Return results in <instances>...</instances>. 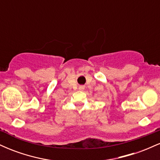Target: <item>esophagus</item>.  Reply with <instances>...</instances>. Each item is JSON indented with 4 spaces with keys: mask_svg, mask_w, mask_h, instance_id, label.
<instances>
[{
    "mask_svg": "<svg viewBox=\"0 0 160 160\" xmlns=\"http://www.w3.org/2000/svg\"><path fill=\"white\" fill-rule=\"evenodd\" d=\"M84 89H85V86H79V90L82 91Z\"/></svg>",
    "mask_w": 160,
    "mask_h": 160,
    "instance_id": "34e87169",
    "label": "esophagus"
}]
</instances>
